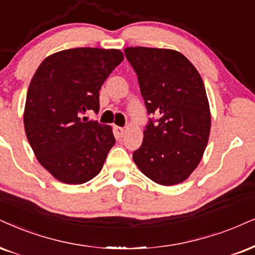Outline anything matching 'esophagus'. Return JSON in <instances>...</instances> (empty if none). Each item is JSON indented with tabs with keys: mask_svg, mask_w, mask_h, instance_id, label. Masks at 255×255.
I'll return each mask as SVG.
<instances>
[{
	"mask_svg": "<svg viewBox=\"0 0 255 255\" xmlns=\"http://www.w3.org/2000/svg\"><path fill=\"white\" fill-rule=\"evenodd\" d=\"M113 130H115V136L117 138H122L124 136L125 133V130L121 127H113Z\"/></svg>",
	"mask_w": 255,
	"mask_h": 255,
	"instance_id": "34e87169",
	"label": "esophagus"
}]
</instances>
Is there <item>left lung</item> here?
Returning a JSON list of instances; mask_svg holds the SVG:
<instances>
[{
	"label": "left lung",
	"mask_w": 255,
	"mask_h": 255,
	"mask_svg": "<svg viewBox=\"0 0 255 255\" xmlns=\"http://www.w3.org/2000/svg\"><path fill=\"white\" fill-rule=\"evenodd\" d=\"M125 56L138 77L149 119L132 158L146 177L175 185L189 177L202 158L210 133V110L199 72L174 49L128 47Z\"/></svg>",
	"instance_id": "1"
}]
</instances>
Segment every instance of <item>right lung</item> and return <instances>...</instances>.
<instances>
[{
	"label": "right lung",
	"mask_w": 255,
	"mask_h": 255,
	"mask_svg": "<svg viewBox=\"0 0 255 255\" xmlns=\"http://www.w3.org/2000/svg\"><path fill=\"white\" fill-rule=\"evenodd\" d=\"M123 60L119 49H65L47 56L30 81L23 113L27 139L40 164L62 183L96 177L115 145L110 125L80 117L99 111L102 85Z\"/></svg>",
	"instance_id": "right-lung-1"
}]
</instances>
